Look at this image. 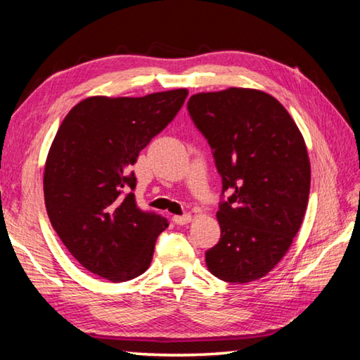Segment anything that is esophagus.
Masks as SVG:
<instances>
[{
  "label": "esophagus",
  "mask_w": 360,
  "mask_h": 360,
  "mask_svg": "<svg viewBox=\"0 0 360 360\" xmlns=\"http://www.w3.org/2000/svg\"><path fill=\"white\" fill-rule=\"evenodd\" d=\"M192 221L191 214H182V216H173V222L176 225H186Z\"/></svg>",
  "instance_id": "1"
}]
</instances>
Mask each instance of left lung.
Returning <instances> with one entry per match:
<instances>
[{
  "mask_svg": "<svg viewBox=\"0 0 360 360\" xmlns=\"http://www.w3.org/2000/svg\"><path fill=\"white\" fill-rule=\"evenodd\" d=\"M187 111L222 179L221 240L206 265L222 281H255L284 257L307 211L311 169L302 133L281 103L254 89L192 95Z\"/></svg>",
  "mask_w": 360,
  "mask_h": 360,
  "instance_id": "left-lung-1",
  "label": "left lung"
}]
</instances>
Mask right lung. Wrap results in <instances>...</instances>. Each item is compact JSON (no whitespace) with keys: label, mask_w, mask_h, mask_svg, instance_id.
Wrapping results in <instances>:
<instances>
[{"label":"right lung","mask_w":360,"mask_h":360,"mask_svg":"<svg viewBox=\"0 0 360 360\" xmlns=\"http://www.w3.org/2000/svg\"><path fill=\"white\" fill-rule=\"evenodd\" d=\"M187 94L90 96L60 125L44 168L46 210L66 249L94 275L122 283L149 268L168 221L138 208L131 165L176 117Z\"/></svg>","instance_id":"obj_1"}]
</instances>
